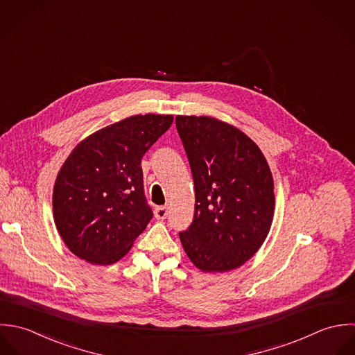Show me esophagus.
<instances>
[{"label": "esophagus", "mask_w": 355, "mask_h": 355, "mask_svg": "<svg viewBox=\"0 0 355 355\" xmlns=\"http://www.w3.org/2000/svg\"><path fill=\"white\" fill-rule=\"evenodd\" d=\"M167 215H168V207L160 206V207L155 209V216L157 219H164V218H167Z\"/></svg>", "instance_id": "34e87169"}]
</instances>
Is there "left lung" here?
Masks as SVG:
<instances>
[{"instance_id": "obj_1", "label": "left lung", "mask_w": 355, "mask_h": 355, "mask_svg": "<svg viewBox=\"0 0 355 355\" xmlns=\"http://www.w3.org/2000/svg\"><path fill=\"white\" fill-rule=\"evenodd\" d=\"M195 184V215L180 240L203 272H227L265 241L275 211L273 177L258 145L210 116H177Z\"/></svg>"}]
</instances>
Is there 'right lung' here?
I'll return each instance as SVG.
<instances>
[{"instance_id": "1", "label": "right lung", "mask_w": 355, "mask_h": 355, "mask_svg": "<svg viewBox=\"0 0 355 355\" xmlns=\"http://www.w3.org/2000/svg\"><path fill=\"white\" fill-rule=\"evenodd\" d=\"M171 123V115H135L73 148L53 188L56 227L72 254L96 265L128 254L153 216L142 156Z\"/></svg>"}]
</instances>
